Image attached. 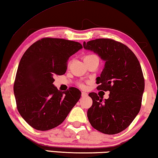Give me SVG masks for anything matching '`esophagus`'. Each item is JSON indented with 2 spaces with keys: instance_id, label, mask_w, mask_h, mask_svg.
Segmentation results:
<instances>
[{
  "instance_id": "1",
  "label": "esophagus",
  "mask_w": 158,
  "mask_h": 158,
  "mask_svg": "<svg viewBox=\"0 0 158 158\" xmlns=\"http://www.w3.org/2000/svg\"><path fill=\"white\" fill-rule=\"evenodd\" d=\"M81 95H82L83 97H86L88 94H87V93L84 92V91H82V93H81Z\"/></svg>"
}]
</instances>
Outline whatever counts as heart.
<instances>
[{
	"label": "heart",
	"instance_id": "heart-1",
	"mask_svg": "<svg viewBox=\"0 0 158 158\" xmlns=\"http://www.w3.org/2000/svg\"><path fill=\"white\" fill-rule=\"evenodd\" d=\"M94 57H96V56L93 55V54H89V55H86L85 56H84V58H83V60H84V59H88V58H94ZM80 86H81V88L84 89L85 87V85L83 84V83H81V84H80Z\"/></svg>",
	"mask_w": 158,
	"mask_h": 158
}]
</instances>
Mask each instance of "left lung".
<instances>
[{"mask_svg":"<svg viewBox=\"0 0 158 158\" xmlns=\"http://www.w3.org/2000/svg\"><path fill=\"white\" fill-rule=\"evenodd\" d=\"M83 48L106 61L100 77L96 79L97 89L110 91L104 101L97 93H89L93 103L87 111L89 121L101 133L117 134L132 123L141 109L144 91L141 64L127 46L110 39L84 42Z\"/></svg>","mask_w":158,"mask_h":158,"instance_id":"obj_1","label":"left lung"}]
</instances>
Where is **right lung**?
Masks as SVG:
<instances>
[{"label": "right lung", "mask_w": 158, "mask_h": 158, "mask_svg": "<svg viewBox=\"0 0 158 158\" xmlns=\"http://www.w3.org/2000/svg\"><path fill=\"white\" fill-rule=\"evenodd\" d=\"M82 44L58 38H42L21 58L14 83L17 110L34 129L45 131L61 124L81 98L79 89L60 91L53 77L65 74L68 59Z\"/></svg>", "instance_id": "add662e5"}]
</instances>
